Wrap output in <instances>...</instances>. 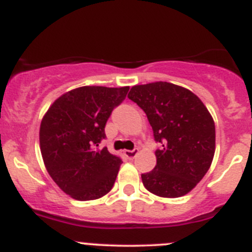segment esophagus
I'll list each match as a JSON object with an SVG mask.
<instances>
[{
    "mask_svg": "<svg viewBox=\"0 0 252 252\" xmlns=\"http://www.w3.org/2000/svg\"><path fill=\"white\" fill-rule=\"evenodd\" d=\"M139 154V149H134V150H126L124 151V155H126V157H128L129 159H133L135 158L136 155Z\"/></svg>",
    "mask_w": 252,
    "mask_h": 252,
    "instance_id": "1",
    "label": "esophagus"
}]
</instances>
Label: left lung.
I'll use <instances>...</instances> for the list:
<instances>
[{"mask_svg":"<svg viewBox=\"0 0 252 252\" xmlns=\"http://www.w3.org/2000/svg\"><path fill=\"white\" fill-rule=\"evenodd\" d=\"M128 97L146 113L155 140L156 167L142 184L161 197H180L205 177L216 150L212 116L195 94L167 81L135 85Z\"/></svg>","mask_w":252,"mask_h":252,"instance_id":"left-lung-1","label":"left lung"}]
</instances>
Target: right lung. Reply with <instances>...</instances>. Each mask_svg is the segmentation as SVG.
Here are the masks:
<instances>
[{
    "instance_id": "1",
    "label": "right lung",
    "mask_w": 252,
    "mask_h": 252,
    "mask_svg": "<svg viewBox=\"0 0 252 252\" xmlns=\"http://www.w3.org/2000/svg\"><path fill=\"white\" fill-rule=\"evenodd\" d=\"M129 86H81L50 106L40 126V150L53 182L73 199L96 200L116 182L122 159L101 149L105 126Z\"/></svg>"
}]
</instances>
